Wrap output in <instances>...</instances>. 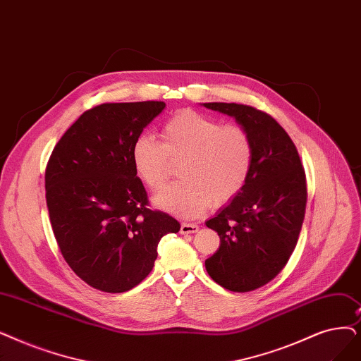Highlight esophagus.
<instances>
[{
	"mask_svg": "<svg viewBox=\"0 0 361 361\" xmlns=\"http://www.w3.org/2000/svg\"><path fill=\"white\" fill-rule=\"evenodd\" d=\"M199 230V226L197 224H193V223H183L181 224V228H180V233L181 234H189V233H196Z\"/></svg>",
	"mask_w": 361,
	"mask_h": 361,
	"instance_id": "esophagus-1",
	"label": "esophagus"
}]
</instances>
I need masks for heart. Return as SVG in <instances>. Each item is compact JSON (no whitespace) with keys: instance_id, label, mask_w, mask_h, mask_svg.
Segmentation results:
<instances>
[{"instance_id":"obj_1","label":"heart","mask_w":361,"mask_h":361,"mask_svg":"<svg viewBox=\"0 0 361 361\" xmlns=\"http://www.w3.org/2000/svg\"><path fill=\"white\" fill-rule=\"evenodd\" d=\"M183 181L164 187L153 203L181 218H196L212 202L226 203L246 185L254 164L250 134L238 123H224L196 111H180L161 130V143L140 135L131 149L137 177L156 190L165 183L169 162L181 161Z\"/></svg>"}]
</instances>
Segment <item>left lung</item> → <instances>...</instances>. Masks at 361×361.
<instances>
[{
  "mask_svg": "<svg viewBox=\"0 0 361 361\" xmlns=\"http://www.w3.org/2000/svg\"><path fill=\"white\" fill-rule=\"evenodd\" d=\"M202 106L236 119L254 143L243 190L205 223L219 236L205 261L208 274L228 290L249 292L273 280L293 252L305 215V172L290 137L270 115L236 103Z\"/></svg>",
  "mask_w": 361,
  "mask_h": 361,
  "instance_id": "1",
  "label": "left lung"
}]
</instances>
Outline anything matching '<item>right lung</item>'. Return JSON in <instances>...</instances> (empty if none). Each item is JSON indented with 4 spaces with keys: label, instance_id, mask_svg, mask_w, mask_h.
<instances>
[{
    "label": "right lung",
    "instance_id": "right-lung-1",
    "mask_svg": "<svg viewBox=\"0 0 361 361\" xmlns=\"http://www.w3.org/2000/svg\"><path fill=\"white\" fill-rule=\"evenodd\" d=\"M164 102L104 103L84 112L56 145L45 169L54 238L69 267L109 293L145 280L158 243L180 223L147 208L131 149Z\"/></svg>",
    "mask_w": 361,
    "mask_h": 361
}]
</instances>
